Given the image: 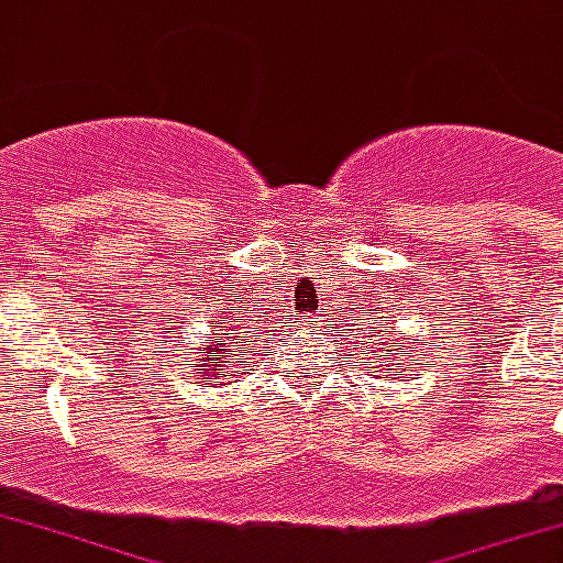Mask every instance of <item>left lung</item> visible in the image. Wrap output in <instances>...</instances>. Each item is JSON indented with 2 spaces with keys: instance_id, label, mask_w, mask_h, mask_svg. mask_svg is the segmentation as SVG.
<instances>
[{
  "instance_id": "obj_1",
  "label": "left lung",
  "mask_w": 563,
  "mask_h": 563,
  "mask_svg": "<svg viewBox=\"0 0 563 563\" xmlns=\"http://www.w3.org/2000/svg\"><path fill=\"white\" fill-rule=\"evenodd\" d=\"M366 320H373V323H363V332H366V347H373L369 354H373V369L378 373V366L385 369V366H397V361H407V342L404 339H391V327L388 323H382V317H373V313H366ZM361 327V323H357ZM361 332V335H363Z\"/></svg>"
}]
</instances>
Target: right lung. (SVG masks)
<instances>
[{"instance_id":"1","label":"right lung","mask_w":563,"mask_h":563,"mask_svg":"<svg viewBox=\"0 0 563 563\" xmlns=\"http://www.w3.org/2000/svg\"><path fill=\"white\" fill-rule=\"evenodd\" d=\"M206 345L194 347V354H200L197 361L200 366H206V385H218L221 378L240 373V366L250 361L246 354L252 351V345H246L250 335H243L240 330H233V320H228L224 327L212 330V335H202Z\"/></svg>"}]
</instances>
